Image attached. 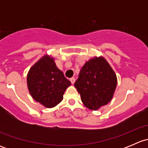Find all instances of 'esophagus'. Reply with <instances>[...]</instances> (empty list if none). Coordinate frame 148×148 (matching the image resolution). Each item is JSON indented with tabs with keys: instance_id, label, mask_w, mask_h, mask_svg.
Listing matches in <instances>:
<instances>
[{
	"instance_id": "34e87169",
	"label": "esophagus",
	"mask_w": 148,
	"mask_h": 148,
	"mask_svg": "<svg viewBox=\"0 0 148 148\" xmlns=\"http://www.w3.org/2000/svg\"><path fill=\"white\" fill-rule=\"evenodd\" d=\"M70 82H71V83L72 84H74V82H75V78L74 77H71V79H70Z\"/></svg>"
}]
</instances>
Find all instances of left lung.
Listing matches in <instances>:
<instances>
[{
  "instance_id": "left-lung-1",
  "label": "left lung",
  "mask_w": 148,
  "mask_h": 148,
  "mask_svg": "<svg viewBox=\"0 0 148 148\" xmlns=\"http://www.w3.org/2000/svg\"><path fill=\"white\" fill-rule=\"evenodd\" d=\"M117 83L115 73L101 56L92 58L84 64L74 86L83 104L90 110H97L111 101Z\"/></svg>"
}]
</instances>
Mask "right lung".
<instances>
[{
  "label": "right lung",
  "mask_w": 148,
  "mask_h": 148,
  "mask_svg": "<svg viewBox=\"0 0 148 148\" xmlns=\"http://www.w3.org/2000/svg\"><path fill=\"white\" fill-rule=\"evenodd\" d=\"M27 85L34 99L47 108H51L62 102L71 82L57 68L53 58L45 55L30 69Z\"/></svg>",
  "instance_id": "right-lung-1"
}]
</instances>
